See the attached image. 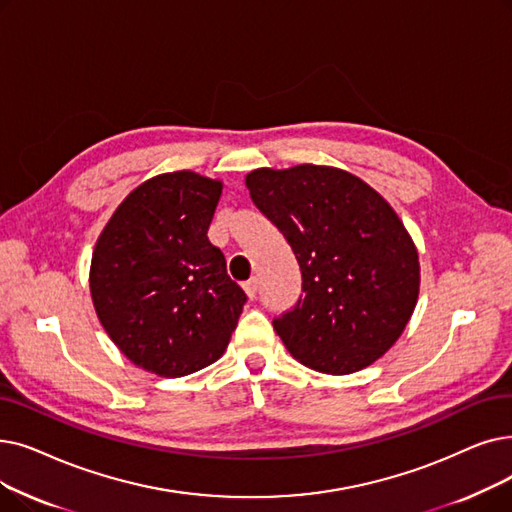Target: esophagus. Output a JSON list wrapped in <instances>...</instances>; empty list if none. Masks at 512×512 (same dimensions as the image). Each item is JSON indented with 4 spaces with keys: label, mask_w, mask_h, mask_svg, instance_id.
<instances>
[{
    "label": "esophagus",
    "mask_w": 512,
    "mask_h": 512,
    "mask_svg": "<svg viewBox=\"0 0 512 512\" xmlns=\"http://www.w3.org/2000/svg\"><path fill=\"white\" fill-rule=\"evenodd\" d=\"M244 293H247V297H249L251 301L257 299V280H255V278L249 280L247 284H244Z\"/></svg>",
    "instance_id": "obj_1"
}]
</instances>
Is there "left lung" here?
<instances>
[{"label":"left lung","instance_id":"left-lung-1","mask_svg":"<svg viewBox=\"0 0 512 512\" xmlns=\"http://www.w3.org/2000/svg\"><path fill=\"white\" fill-rule=\"evenodd\" d=\"M244 184L291 244L303 278L297 305L274 320L284 347L326 374L383 358L420 288L416 244L393 207L358 175L328 165L261 167Z\"/></svg>","mask_w":512,"mask_h":512}]
</instances>
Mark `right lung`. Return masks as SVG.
I'll return each instance as SVG.
<instances>
[{
    "label": "right lung",
    "mask_w": 512,
    "mask_h": 512,
    "mask_svg": "<svg viewBox=\"0 0 512 512\" xmlns=\"http://www.w3.org/2000/svg\"><path fill=\"white\" fill-rule=\"evenodd\" d=\"M224 184L154 175L108 219L90 265L96 316L129 362L186 376L224 355L247 295L207 238Z\"/></svg>",
    "instance_id": "obj_1"
}]
</instances>
